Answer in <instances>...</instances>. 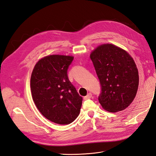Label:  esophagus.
<instances>
[{"mask_svg":"<svg viewBox=\"0 0 156 156\" xmlns=\"http://www.w3.org/2000/svg\"><path fill=\"white\" fill-rule=\"evenodd\" d=\"M92 94L91 93H88L86 96H84V100H88V99L91 98V97H92Z\"/></svg>","mask_w":156,"mask_h":156,"instance_id":"esophagus-1","label":"esophagus"}]
</instances>
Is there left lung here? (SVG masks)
<instances>
[{
    "label": "left lung",
    "mask_w": 156,
    "mask_h": 156,
    "mask_svg": "<svg viewBox=\"0 0 156 156\" xmlns=\"http://www.w3.org/2000/svg\"><path fill=\"white\" fill-rule=\"evenodd\" d=\"M90 58L101 85L99 102L115 112L133 101L139 86V73L131 56L112 44H103L92 51Z\"/></svg>",
    "instance_id": "8db88e82"
}]
</instances>
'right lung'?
<instances>
[{
	"label": "right lung",
	"mask_w": 156,
	"mask_h": 156,
	"mask_svg": "<svg viewBox=\"0 0 156 156\" xmlns=\"http://www.w3.org/2000/svg\"><path fill=\"white\" fill-rule=\"evenodd\" d=\"M73 56L49 55L35 65L30 79L33 101L47 119L69 124L79 116L83 98L69 81L68 69Z\"/></svg>",
	"instance_id": "obj_1"
}]
</instances>
